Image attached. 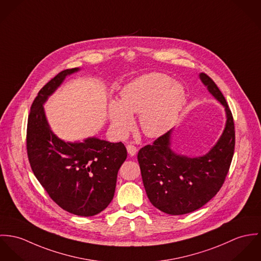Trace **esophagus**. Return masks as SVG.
Wrapping results in <instances>:
<instances>
[{
	"label": "esophagus",
	"mask_w": 261,
	"mask_h": 261,
	"mask_svg": "<svg viewBox=\"0 0 261 261\" xmlns=\"http://www.w3.org/2000/svg\"><path fill=\"white\" fill-rule=\"evenodd\" d=\"M126 148H127V151H128L129 155H131V156H134L137 153V151H138L137 147L134 146V145L128 144L126 146Z\"/></svg>",
	"instance_id": "obj_1"
}]
</instances>
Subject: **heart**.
Listing matches in <instances>:
<instances>
[{
  "mask_svg": "<svg viewBox=\"0 0 261 261\" xmlns=\"http://www.w3.org/2000/svg\"><path fill=\"white\" fill-rule=\"evenodd\" d=\"M185 89L162 73L143 75L121 91V101L111 100L108 116L113 130L125 136L134 126L133 114H140L146 135L156 137L167 132L176 122L185 102Z\"/></svg>",
  "mask_w": 261,
  "mask_h": 261,
  "instance_id": "obj_1",
  "label": "heart"
}]
</instances>
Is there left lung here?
Listing matches in <instances>:
<instances>
[{
	"label": "left lung",
	"mask_w": 261,
	"mask_h": 261,
	"mask_svg": "<svg viewBox=\"0 0 261 261\" xmlns=\"http://www.w3.org/2000/svg\"><path fill=\"white\" fill-rule=\"evenodd\" d=\"M199 77L225 108L227 120L218 142L204 156L189 158L171 150L170 130L141 148L137 156L150 202L171 215L190 213L212 199L225 181L234 153V121L228 104L208 75Z\"/></svg>",
	"instance_id": "left-lung-1"
}]
</instances>
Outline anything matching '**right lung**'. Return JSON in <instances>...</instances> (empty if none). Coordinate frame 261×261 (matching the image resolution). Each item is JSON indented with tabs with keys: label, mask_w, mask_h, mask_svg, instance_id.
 I'll return each instance as SVG.
<instances>
[{
	"label": "right lung",
	"mask_w": 261,
	"mask_h": 261,
	"mask_svg": "<svg viewBox=\"0 0 261 261\" xmlns=\"http://www.w3.org/2000/svg\"><path fill=\"white\" fill-rule=\"evenodd\" d=\"M78 68L60 72L42 88L28 117L27 153L38 181L52 200L75 215L93 216L113 199L118 170L127 158L122 142L92 137L84 142H65L51 131L43 104Z\"/></svg>",
	"instance_id": "right-lung-1"
}]
</instances>
